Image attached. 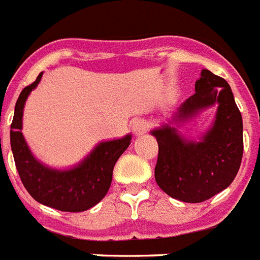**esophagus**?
Masks as SVG:
<instances>
[{"label": "esophagus", "mask_w": 260, "mask_h": 260, "mask_svg": "<svg viewBox=\"0 0 260 260\" xmlns=\"http://www.w3.org/2000/svg\"><path fill=\"white\" fill-rule=\"evenodd\" d=\"M147 127H149V125H147V122L145 119H135L133 122V132H134V134H143V133L147 132Z\"/></svg>", "instance_id": "esophagus-1"}]
</instances>
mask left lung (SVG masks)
Here are the masks:
<instances>
[{
    "label": "left lung",
    "mask_w": 260,
    "mask_h": 260,
    "mask_svg": "<svg viewBox=\"0 0 260 260\" xmlns=\"http://www.w3.org/2000/svg\"><path fill=\"white\" fill-rule=\"evenodd\" d=\"M218 104L215 122L201 142H190L169 125L154 130L158 141L155 181L171 198L199 203L224 190L237 177L243 156V122L226 79L202 70L195 93L178 109L186 119Z\"/></svg>",
    "instance_id": "1"
}]
</instances>
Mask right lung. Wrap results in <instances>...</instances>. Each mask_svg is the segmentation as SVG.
<instances>
[{"label":"right lung","instance_id":"obj_1","mask_svg":"<svg viewBox=\"0 0 260 260\" xmlns=\"http://www.w3.org/2000/svg\"><path fill=\"white\" fill-rule=\"evenodd\" d=\"M42 73L21 91L10 126V145L21 182L37 202L59 211L89 210L104 199L110 188L113 169L118 158L130 145L132 137L102 142L79 166L58 171L40 164L30 153L23 135L22 111L30 91L37 86Z\"/></svg>","mask_w":260,"mask_h":260}]
</instances>
